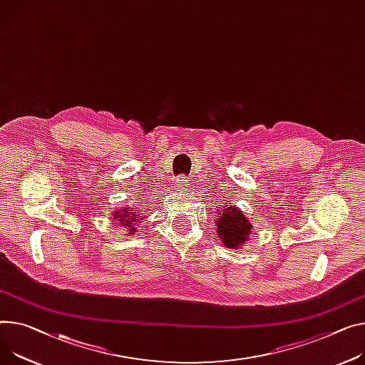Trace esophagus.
Returning <instances> with one entry per match:
<instances>
[{
    "label": "esophagus",
    "instance_id": "34e87169",
    "mask_svg": "<svg viewBox=\"0 0 365 365\" xmlns=\"http://www.w3.org/2000/svg\"><path fill=\"white\" fill-rule=\"evenodd\" d=\"M177 185L178 187H187V180L181 177V180H177Z\"/></svg>",
    "mask_w": 365,
    "mask_h": 365
}]
</instances>
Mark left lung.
<instances>
[{
    "label": "left lung",
    "instance_id": "left-lung-1",
    "mask_svg": "<svg viewBox=\"0 0 365 365\" xmlns=\"http://www.w3.org/2000/svg\"><path fill=\"white\" fill-rule=\"evenodd\" d=\"M225 206L219 207L216 212L215 227L219 240L223 247L237 250L241 248L248 240L250 234L253 232L255 227L250 217L232 203H223Z\"/></svg>",
    "mask_w": 365,
    "mask_h": 365
}]
</instances>
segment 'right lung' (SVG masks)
Instances as JSON below:
<instances>
[{
  "label": "right lung",
  "instance_id": "obj_1",
  "mask_svg": "<svg viewBox=\"0 0 365 365\" xmlns=\"http://www.w3.org/2000/svg\"><path fill=\"white\" fill-rule=\"evenodd\" d=\"M112 219L118 222L117 227L125 228L124 231H127L128 235H134L138 228V223L143 222V216L137 212L135 206H125L115 210V213L112 215Z\"/></svg>",
  "mask_w": 365,
  "mask_h": 365
}]
</instances>
